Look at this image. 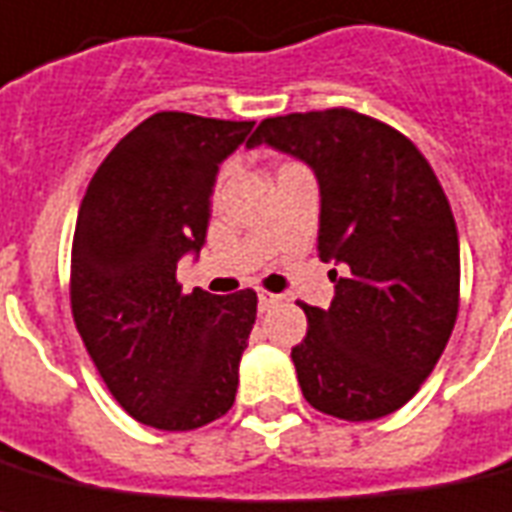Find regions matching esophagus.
Returning a JSON list of instances; mask_svg holds the SVG:
<instances>
[{
	"instance_id": "34e87169",
	"label": "esophagus",
	"mask_w": 512,
	"mask_h": 512,
	"mask_svg": "<svg viewBox=\"0 0 512 512\" xmlns=\"http://www.w3.org/2000/svg\"><path fill=\"white\" fill-rule=\"evenodd\" d=\"M282 296H277V293H267V290H261L259 293V309L261 312H267V309H272L275 304H280Z\"/></svg>"
}]
</instances>
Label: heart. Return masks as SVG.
<instances>
[{"instance_id": "1", "label": "heart", "mask_w": 512, "mask_h": 512, "mask_svg": "<svg viewBox=\"0 0 512 512\" xmlns=\"http://www.w3.org/2000/svg\"><path fill=\"white\" fill-rule=\"evenodd\" d=\"M290 166H296V163H293V161H282L280 166H277V174H280V171H285V169H290ZM224 177H227V171H222V174H219V179H216V192H219V187H222Z\"/></svg>"}]
</instances>
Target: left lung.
<instances>
[{"label":"left lung","mask_w":512,"mask_h":512,"mask_svg":"<svg viewBox=\"0 0 512 512\" xmlns=\"http://www.w3.org/2000/svg\"><path fill=\"white\" fill-rule=\"evenodd\" d=\"M306 161L322 195L330 309L301 304L290 357L314 410L378 420L404 407L447 349L460 306V240L449 200L415 142L351 108L264 118L248 145Z\"/></svg>","instance_id":"1"}]
</instances>
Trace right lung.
<instances>
[{"mask_svg": "<svg viewBox=\"0 0 512 512\" xmlns=\"http://www.w3.org/2000/svg\"><path fill=\"white\" fill-rule=\"evenodd\" d=\"M251 129L153 113L110 150L81 200L73 322L113 399L161 431H192L235 404L256 290L182 293L177 261L200 251L216 169Z\"/></svg>", "mask_w": 512, "mask_h": 512, "instance_id": "1", "label": "right lung"}]
</instances>
